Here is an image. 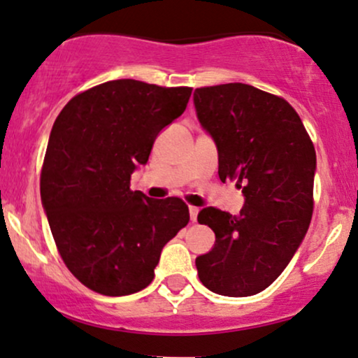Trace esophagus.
<instances>
[{
    "label": "esophagus",
    "mask_w": 358,
    "mask_h": 358,
    "mask_svg": "<svg viewBox=\"0 0 358 358\" xmlns=\"http://www.w3.org/2000/svg\"><path fill=\"white\" fill-rule=\"evenodd\" d=\"M198 213H199V208H196V206H189V216H191V222H196V220H198Z\"/></svg>",
    "instance_id": "obj_1"
}]
</instances>
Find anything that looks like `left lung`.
Segmentation results:
<instances>
[{
    "label": "left lung",
    "instance_id": "obj_1",
    "mask_svg": "<svg viewBox=\"0 0 358 358\" xmlns=\"http://www.w3.org/2000/svg\"><path fill=\"white\" fill-rule=\"evenodd\" d=\"M194 108L218 150L220 179H236L240 215L203 208L215 245L196 257L210 291L245 298L271 286L306 236L313 215L316 152L286 99L242 83L199 87Z\"/></svg>",
    "mask_w": 358,
    "mask_h": 358
}]
</instances>
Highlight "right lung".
Masks as SVG:
<instances>
[{
    "label": "right lung",
    "mask_w": 358,
    "mask_h": 358,
    "mask_svg": "<svg viewBox=\"0 0 358 358\" xmlns=\"http://www.w3.org/2000/svg\"><path fill=\"white\" fill-rule=\"evenodd\" d=\"M191 87L116 79L74 96L52 127L40 198L59 254L104 296L142 291L160 252L189 222L179 198L130 189L160 131L186 110Z\"/></svg>",
    "instance_id": "1"
}]
</instances>
